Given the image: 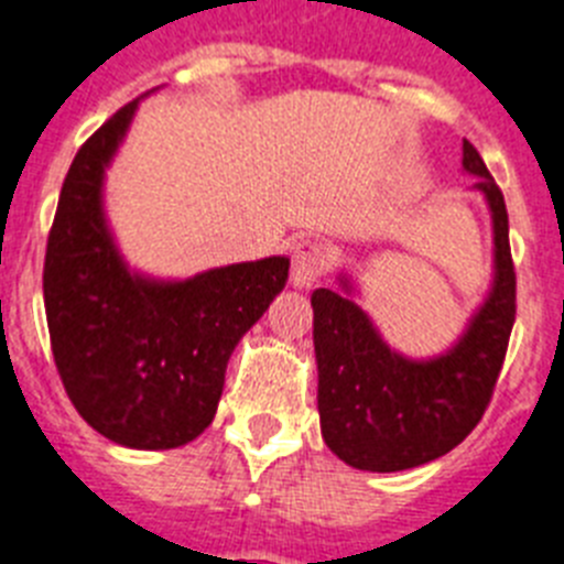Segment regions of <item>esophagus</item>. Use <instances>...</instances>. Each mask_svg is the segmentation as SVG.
I'll return each instance as SVG.
<instances>
[{
	"mask_svg": "<svg viewBox=\"0 0 564 564\" xmlns=\"http://www.w3.org/2000/svg\"><path fill=\"white\" fill-rule=\"evenodd\" d=\"M326 263H329V254L317 241L295 243V252H292V283L297 289H310L326 272Z\"/></svg>",
	"mask_w": 564,
	"mask_h": 564,
	"instance_id": "obj_1",
	"label": "esophagus"
}]
</instances>
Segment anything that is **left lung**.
Segmentation results:
<instances>
[{"mask_svg":"<svg viewBox=\"0 0 564 564\" xmlns=\"http://www.w3.org/2000/svg\"><path fill=\"white\" fill-rule=\"evenodd\" d=\"M463 166L477 175L474 189L491 209L497 272L454 349L409 360L377 335L369 315L349 297L346 278L343 292H312L323 440L360 471H405L443 457L471 434L491 403L517 317V272L506 198L471 141H463Z\"/></svg>","mask_w":564,"mask_h":564,"instance_id":"left-lung-1","label":"left lung"}]
</instances>
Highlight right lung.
<instances>
[{
	"label": "right lung",
	"mask_w": 564,
	"mask_h": 564,
	"mask_svg": "<svg viewBox=\"0 0 564 564\" xmlns=\"http://www.w3.org/2000/svg\"><path fill=\"white\" fill-rule=\"evenodd\" d=\"M139 101L78 147L45 252L51 349L87 425L127 448H178L207 429L243 332L286 286L289 258L232 263L189 281L127 269L101 209L105 166Z\"/></svg>",
	"instance_id": "right-lung-1"
}]
</instances>
